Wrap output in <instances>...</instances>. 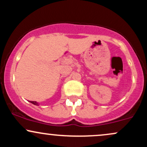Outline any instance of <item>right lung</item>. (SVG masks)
<instances>
[{
  "label": "right lung",
  "mask_w": 147,
  "mask_h": 147,
  "mask_svg": "<svg viewBox=\"0 0 147 147\" xmlns=\"http://www.w3.org/2000/svg\"><path fill=\"white\" fill-rule=\"evenodd\" d=\"M30 102H31L32 104H33L34 105H36V106H38L39 105V104H38L37 102H34V101H30Z\"/></svg>",
  "instance_id": "obj_1"
}]
</instances>
